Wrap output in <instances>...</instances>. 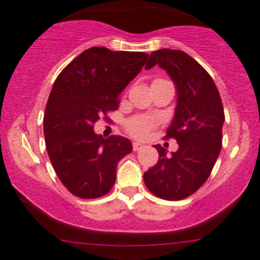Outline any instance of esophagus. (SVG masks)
<instances>
[{
    "instance_id": "34e87169",
    "label": "esophagus",
    "mask_w": 260,
    "mask_h": 260,
    "mask_svg": "<svg viewBox=\"0 0 260 260\" xmlns=\"http://www.w3.org/2000/svg\"><path fill=\"white\" fill-rule=\"evenodd\" d=\"M143 144H141V143H138V141H135V143H133V149H134V150H135V151H138V150H140V149L141 148H143Z\"/></svg>"
}]
</instances>
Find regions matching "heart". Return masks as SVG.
<instances>
[{
	"mask_svg": "<svg viewBox=\"0 0 260 260\" xmlns=\"http://www.w3.org/2000/svg\"><path fill=\"white\" fill-rule=\"evenodd\" d=\"M156 81H161V79H156ZM153 126L154 121L150 117L138 116L127 122V131L135 138H144Z\"/></svg>",
	"mask_w": 260,
	"mask_h": 260,
	"instance_id": "heart-1",
	"label": "heart"
}]
</instances>
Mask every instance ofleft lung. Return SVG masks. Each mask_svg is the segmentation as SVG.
<instances>
[{
  "label": "left lung",
  "instance_id": "left-lung-1",
  "mask_svg": "<svg viewBox=\"0 0 260 260\" xmlns=\"http://www.w3.org/2000/svg\"><path fill=\"white\" fill-rule=\"evenodd\" d=\"M159 66L176 86L177 105L166 138H174L178 150L159 153L158 163L144 173V182L156 197L178 201L206 182L222 143V102L210 74L182 50L160 49L149 56L145 69Z\"/></svg>",
  "mask_w": 260,
  "mask_h": 260
}]
</instances>
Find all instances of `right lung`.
<instances>
[{
	"instance_id": "1",
	"label": "right lung",
	"mask_w": 260,
	"mask_h": 260,
	"mask_svg": "<svg viewBox=\"0 0 260 260\" xmlns=\"http://www.w3.org/2000/svg\"><path fill=\"white\" fill-rule=\"evenodd\" d=\"M148 54L92 46L61 71L44 115L48 155L61 183L81 199L105 196L116 181L119 161L133 150L129 139H105L93 125L117 110L119 96L138 76Z\"/></svg>"
}]
</instances>
